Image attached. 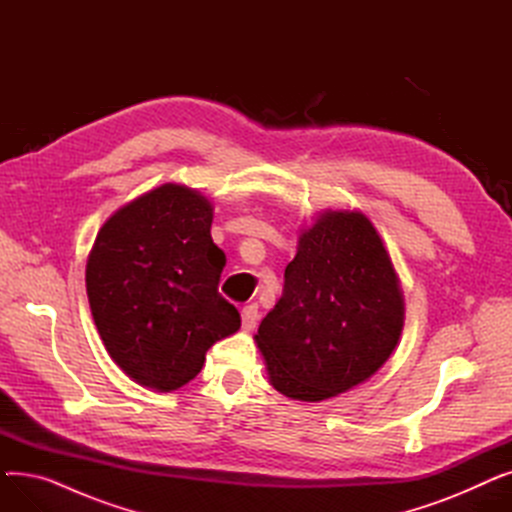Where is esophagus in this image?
Returning a JSON list of instances; mask_svg holds the SVG:
<instances>
[{
  "instance_id": "obj_1",
  "label": "esophagus",
  "mask_w": 512,
  "mask_h": 512,
  "mask_svg": "<svg viewBox=\"0 0 512 512\" xmlns=\"http://www.w3.org/2000/svg\"><path fill=\"white\" fill-rule=\"evenodd\" d=\"M240 317H242V328H245V330H253V328L257 326V321H259V307H257V305L242 307Z\"/></svg>"
}]
</instances>
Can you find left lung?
I'll return each instance as SVG.
<instances>
[{
    "mask_svg": "<svg viewBox=\"0 0 512 512\" xmlns=\"http://www.w3.org/2000/svg\"><path fill=\"white\" fill-rule=\"evenodd\" d=\"M405 303L390 255L357 211H326L299 238L284 292L257 332L272 386L317 402L378 371L402 332Z\"/></svg>",
    "mask_w": 512,
    "mask_h": 512,
    "instance_id": "8db88e82",
    "label": "left lung"
}]
</instances>
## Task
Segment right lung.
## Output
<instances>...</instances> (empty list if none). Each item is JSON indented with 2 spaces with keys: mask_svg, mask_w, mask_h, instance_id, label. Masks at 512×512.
<instances>
[{
  "mask_svg": "<svg viewBox=\"0 0 512 512\" xmlns=\"http://www.w3.org/2000/svg\"><path fill=\"white\" fill-rule=\"evenodd\" d=\"M213 207L164 184L118 209L87 261V294L110 357L141 386L170 392L201 371L209 348L240 328L218 292L226 265L211 240Z\"/></svg>",
  "mask_w": 512,
  "mask_h": 512,
  "instance_id": "obj_1",
  "label": "right lung"
}]
</instances>
